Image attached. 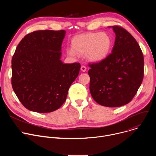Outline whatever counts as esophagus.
Here are the masks:
<instances>
[{"label":"esophagus","mask_w":156,"mask_h":156,"mask_svg":"<svg viewBox=\"0 0 156 156\" xmlns=\"http://www.w3.org/2000/svg\"><path fill=\"white\" fill-rule=\"evenodd\" d=\"M81 70L82 72H83L86 70V66H85L84 65H82V66H81Z\"/></svg>","instance_id":"1"}]
</instances>
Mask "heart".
<instances>
[{
  "mask_svg": "<svg viewBox=\"0 0 156 156\" xmlns=\"http://www.w3.org/2000/svg\"><path fill=\"white\" fill-rule=\"evenodd\" d=\"M112 43L110 37L105 33H88L75 37L72 41V47L77 53H87V57L90 60L99 62L107 57ZM73 51L68 50L69 55H75Z\"/></svg>",
  "mask_w": 156,
  "mask_h": 156,
  "instance_id": "obj_1",
  "label": "heart"
}]
</instances>
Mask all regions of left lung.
I'll return each instance as SVG.
<instances>
[{"mask_svg":"<svg viewBox=\"0 0 156 156\" xmlns=\"http://www.w3.org/2000/svg\"><path fill=\"white\" fill-rule=\"evenodd\" d=\"M115 41L104 59L89 63L90 90L99 104L117 107L136 95L144 77V57L138 43L120 26L112 27Z\"/></svg>","mask_w":156,"mask_h":156,"instance_id":"left-lung-1","label":"left lung"}]
</instances>
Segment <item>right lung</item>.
Returning a JSON list of instances; mask_svg holds the SVG:
<instances>
[{
    "label": "right lung",
    "instance_id": "obj_1",
    "mask_svg": "<svg viewBox=\"0 0 156 156\" xmlns=\"http://www.w3.org/2000/svg\"><path fill=\"white\" fill-rule=\"evenodd\" d=\"M65 34V30L30 33L21 39L12 57L13 90L31 111L48 113L59 108L79 74L80 63L60 60Z\"/></svg>",
    "mask_w": 156,
    "mask_h": 156
}]
</instances>
